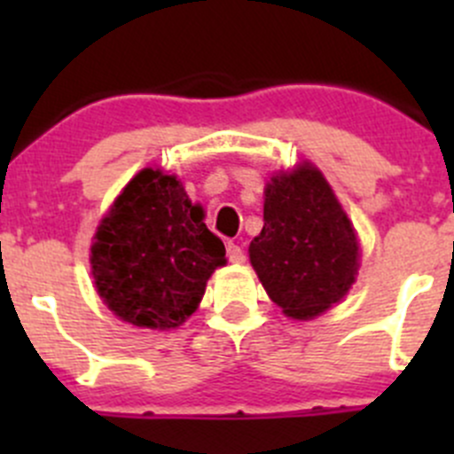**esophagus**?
Listing matches in <instances>:
<instances>
[{"instance_id":"esophagus-1","label":"esophagus","mask_w":454,"mask_h":454,"mask_svg":"<svg viewBox=\"0 0 454 454\" xmlns=\"http://www.w3.org/2000/svg\"><path fill=\"white\" fill-rule=\"evenodd\" d=\"M226 250H228V259H231L232 263H241V261L246 259L244 248H241V246H237V244H232V241H228Z\"/></svg>"}]
</instances>
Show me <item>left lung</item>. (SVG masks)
Masks as SVG:
<instances>
[{
	"instance_id": "8db88e82",
	"label": "left lung",
	"mask_w": 454,
	"mask_h": 454,
	"mask_svg": "<svg viewBox=\"0 0 454 454\" xmlns=\"http://www.w3.org/2000/svg\"><path fill=\"white\" fill-rule=\"evenodd\" d=\"M250 263L292 318L318 316L347 294L358 270V241L318 168L303 164L272 177Z\"/></svg>"
}]
</instances>
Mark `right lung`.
<instances>
[{
    "label": "right lung",
    "instance_id": "right-lung-1",
    "mask_svg": "<svg viewBox=\"0 0 454 454\" xmlns=\"http://www.w3.org/2000/svg\"><path fill=\"white\" fill-rule=\"evenodd\" d=\"M176 176L145 168L100 222L91 274L107 308L138 327L173 329L195 312L206 281L226 263Z\"/></svg>",
    "mask_w": 454,
    "mask_h": 454
}]
</instances>
